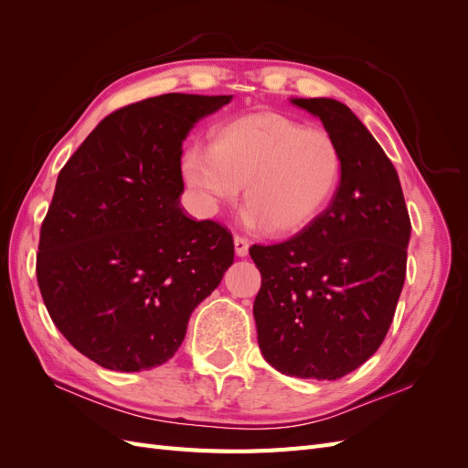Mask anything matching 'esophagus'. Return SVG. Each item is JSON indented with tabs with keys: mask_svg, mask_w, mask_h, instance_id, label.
<instances>
[{
	"mask_svg": "<svg viewBox=\"0 0 468 468\" xmlns=\"http://www.w3.org/2000/svg\"><path fill=\"white\" fill-rule=\"evenodd\" d=\"M234 250H236V256H239V258H246V256H248V250H250L248 238L236 234V236H234Z\"/></svg>",
	"mask_w": 468,
	"mask_h": 468,
	"instance_id": "obj_1",
	"label": "esophagus"
}]
</instances>
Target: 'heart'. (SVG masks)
Listing matches in <instances>:
<instances>
[{
  "instance_id": "obj_1",
  "label": "heart",
  "mask_w": 468,
  "mask_h": 468,
  "mask_svg": "<svg viewBox=\"0 0 468 468\" xmlns=\"http://www.w3.org/2000/svg\"><path fill=\"white\" fill-rule=\"evenodd\" d=\"M181 167L208 207L236 201L246 183L250 229L296 232L332 201L344 158L325 129L253 112L226 124L215 144L189 146Z\"/></svg>"
}]
</instances>
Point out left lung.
Masks as SVG:
<instances>
[{
    "label": "left lung",
    "mask_w": 468,
    "mask_h": 468,
    "mask_svg": "<svg viewBox=\"0 0 468 468\" xmlns=\"http://www.w3.org/2000/svg\"><path fill=\"white\" fill-rule=\"evenodd\" d=\"M291 101L335 138L342 181L299 234L250 248L261 273L253 318L277 371L335 380L369 359L390 328L412 224L399 174L351 109L328 97Z\"/></svg>",
    "instance_id": "obj_1"
}]
</instances>
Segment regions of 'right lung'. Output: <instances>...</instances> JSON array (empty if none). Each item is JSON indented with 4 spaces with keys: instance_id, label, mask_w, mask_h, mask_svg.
Segmentation results:
<instances>
[{
    "instance_id": "right-lung-1",
    "label": "right lung",
    "mask_w": 468,
    "mask_h": 468,
    "mask_svg": "<svg viewBox=\"0 0 468 468\" xmlns=\"http://www.w3.org/2000/svg\"><path fill=\"white\" fill-rule=\"evenodd\" d=\"M232 95L165 93L99 122L60 169L37 281L56 328L111 371L172 359L234 261L232 234L179 207L181 146Z\"/></svg>"
}]
</instances>
